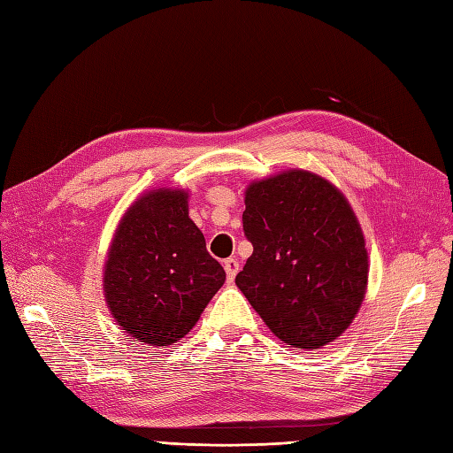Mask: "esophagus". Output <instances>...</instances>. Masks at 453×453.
Segmentation results:
<instances>
[{"instance_id": "1", "label": "esophagus", "mask_w": 453, "mask_h": 453, "mask_svg": "<svg viewBox=\"0 0 453 453\" xmlns=\"http://www.w3.org/2000/svg\"><path fill=\"white\" fill-rule=\"evenodd\" d=\"M223 267H225V271H226L228 283H230V280H234V277H236V273H238V261L233 259V257H228V259H225Z\"/></svg>"}]
</instances>
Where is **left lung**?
Returning <instances> with one entry per match:
<instances>
[{"label":"left lung","instance_id":"obj_1","mask_svg":"<svg viewBox=\"0 0 453 453\" xmlns=\"http://www.w3.org/2000/svg\"><path fill=\"white\" fill-rule=\"evenodd\" d=\"M244 196V234L254 252L236 287L283 343L329 345L353 324L368 285L353 207L329 180L300 168L254 180Z\"/></svg>","mask_w":453,"mask_h":453}]
</instances>
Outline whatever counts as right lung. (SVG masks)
Returning a JSON list of instances; mask_svg holds the SVG:
<instances>
[{
  "mask_svg": "<svg viewBox=\"0 0 453 453\" xmlns=\"http://www.w3.org/2000/svg\"><path fill=\"white\" fill-rule=\"evenodd\" d=\"M188 197L180 188L149 189L127 207L108 248L106 306L143 345L182 339L226 279L189 219Z\"/></svg>",
  "mask_w": 453,
  "mask_h": 453,
  "instance_id": "1",
  "label": "right lung"
}]
</instances>
